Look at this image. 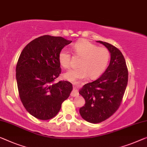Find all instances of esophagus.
Masks as SVG:
<instances>
[{"label":"esophagus","instance_id":"obj_1","mask_svg":"<svg viewBox=\"0 0 147 147\" xmlns=\"http://www.w3.org/2000/svg\"><path fill=\"white\" fill-rule=\"evenodd\" d=\"M72 84H73L74 86H79L80 83L79 82H72ZM71 96H74H74H78V93L77 90H76V88H74V90H73V91H72V92L71 94Z\"/></svg>","mask_w":147,"mask_h":147}]
</instances>
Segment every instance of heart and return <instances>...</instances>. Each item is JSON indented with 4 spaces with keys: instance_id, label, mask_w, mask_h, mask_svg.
Returning <instances> with one entry per match:
<instances>
[{
    "instance_id": "b5f03b06",
    "label": "heart",
    "mask_w": 147,
    "mask_h": 147,
    "mask_svg": "<svg viewBox=\"0 0 147 147\" xmlns=\"http://www.w3.org/2000/svg\"><path fill=\"white\" fill-rule=\"evenodd\" d=\"M73 50L78 57V68L67 71L64 77L70 81L84 79L88 76L94 79L101 75L110 58V53L106 47H98L90 41L83 39L73 46ZM59 61L65 69H69L71 63V56L67 49H63L59 54Z\"/></svg>"
}]
</instances>
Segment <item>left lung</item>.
Returning a JSON list of instances; mask_svg holds the SVG:
<instances>
[{
    "label": "left lung",
    "instance_id": "obj_1",
    "mask_svg": "<svg viewBox=\"0 0 147 147\" xmlns=\"http://www.w3.org/2000/svg\"><path fill=\"white\" fill-rule=\"evenodd\" d=\"M97 42L107 47L111 54V59L102 76L84 85L79 91L86 102L79 109L80 114L92 123L105 121L117 110L128 82V70L122 53L108 43Z\"/></svg>",
    "mask_w": 147,
    "mask_h": 147
}]
</instances>
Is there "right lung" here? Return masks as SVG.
<instances>
[{"label":"right lung","mask_w":147,"mask_h":147,"mask_svg":"<svg viewBox=\"0 0 147 147\" xmlns=\"http://www.w3.org/2000/svg\"><path fill=\"white\" fill-rule=\"evenodd\" d=\"M71 42L62 37L45 35L32 40L21 52L16 68L20 98L37 119L54 117L73 90L69 81L53 82L61 73L59 54Z\"/></svg>","instance_id":"obj_1"}]
</instances>
